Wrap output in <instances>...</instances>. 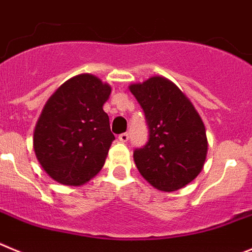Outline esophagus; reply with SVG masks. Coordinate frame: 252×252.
<instances>
[{
    "label": "esophagus",
    "instance_id": "34e87169",
    "mask_svg": "<svg viewBox=\"0 0 252 252\" xmlns=\"http://www.w3.org/2000/svg\"><path fill=\"white\" fill-rule=\"evenodd\" d=\"M118 139L121 140V142H123V143H126L129 140V134H128V133H122V134H119Z\"/></svg>",
    "mask_w": 252,
    "mask_h": 252
}]
</instances>
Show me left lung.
<instances>
[{"mask_svg":"<svg viewBox=\"0 0 252 252\" xmlns=\"http://www.w3.org/2000/svg\"><path fill=\"white\" fill-rule=\"evenodd\" d=\"M148 126V140L133 152L138 171L160 191H176L203 167L207 138L192 103L172 81L153 76L130 85Z\"/></svg>","mask_w":252,"mask_h":252,"instance_id":"left-lung-1","label":"left lung"}]
</instances>
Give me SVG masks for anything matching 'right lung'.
Returning a JSON list of instances; mask_svg holds the SVG:
<instances>
[{
    "label": "right lung",
    "instance_id": "right-lung-1",
    "mask_svg": "<svg viewBox=\"0 0 252 252\" xmlns=\"http://www.w3.org/2000/svg\"><path fill=\"white\" fill-rule=\"evenodd\" d=\"M112 88L81 74L49 99L36 124L33 149L53 180L67 186L88 182L105 163L114 134L103 105Z\"/></svg>",
    "mask_w": 252,
    "mask_h": 252
}]
</instances>
